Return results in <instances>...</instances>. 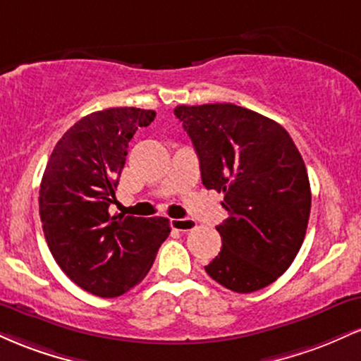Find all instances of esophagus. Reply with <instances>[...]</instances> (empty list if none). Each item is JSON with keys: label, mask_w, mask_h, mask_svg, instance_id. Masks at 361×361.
Returning a JSON list of instances; mask_svg holds the SVG:
<instances>
[{"label": "esophagus", "mask_w": 361, "mask_h": 361, "mask_svg": "<svg viewBox=\"0 0 361 361\" xmlns=\"http://www.w3.org/2000/svg\"><path fill=\"white\" fill-rule=\"evenodd\" d=\"M171 227L176 231H181V233H188V231H193L197 227V222L193 219H173Z\"/></svg>", "instance_id": "1"}]
</instances>
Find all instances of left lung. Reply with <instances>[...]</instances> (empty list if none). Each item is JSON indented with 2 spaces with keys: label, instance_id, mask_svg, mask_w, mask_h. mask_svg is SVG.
<instances>
[{
  "label": "left lung",
  "instance_id": "obj_1",
  "mask_svg": "<svg viewBox=\"0 0 361 361\" xmlns=\"http://www.w3.org/2000/svg\"><path fill=\"white\" fill-rule=\"evenodd\" d=\"M200 161L202 183L224 193L222 250L205 267L222 287H268L295 259L310 214L307 169L275 120L233 103L175 109Z\"/></svg>",
  "mask_w": 361,
  "mask_h": 361
}]
</instances>
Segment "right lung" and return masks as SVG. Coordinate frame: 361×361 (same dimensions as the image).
Listing matches in <instances>:
<instances>
[{
	"instance_id": "add662e5",
	"label": "right lung",
	"mask_w": 361,
	"mask_h": 361,
	"mask_svg": "<svg viewBox=\"0 0 361 361\" xmlns=\"http://www.w3.org/2000/svg\"><path fill=\"white\" fill-rule=\"evenodd\" d=\"M154 110L106 109L86 115L54 147L40 183L45 241L61 270L93 295L118 297L139 283L171 233L164 217L110 214L127 147Z\"/></svg>"
}]
</instances>
